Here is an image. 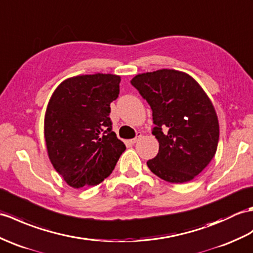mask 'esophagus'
I'll return each mask as SVG.
<instances>
[{"label":"esophagus","instance_id":"obj_1","mask_svg":"<svg viewBox=\"0 0 253 253\" xmlns=\"http://www.w3.org/2000/svg\"><path fill=\"white\" fill-rule=\"evenodd\" d=\"M141 138H142V134H141V133H138L136 138H133V139H131V140H130V142H131L132 144H134L136 142H138V141H139Z\"/></svg>","mask_w":253,"mask_h":253}]
</instances>
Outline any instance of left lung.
<instances>
[{
	"mask_svg": "<svg viewBox=\"0 0 253 253\" xmlns=\"http://www.w3.org/2000/svg\"><path fill=\"white\" fill-rule=\"evenodd\" d=\"M130 82L153 111L152 133L160 142L148 167L170 183L192 181L218 149L219 121L210 98L190 74L173 69L140 73Z\"/></svg>",
	"mask_w": 253,
	"mask_h": 253,
	"instance_id": "8db88e82",
	"label": "left lung"
}]
</instances>
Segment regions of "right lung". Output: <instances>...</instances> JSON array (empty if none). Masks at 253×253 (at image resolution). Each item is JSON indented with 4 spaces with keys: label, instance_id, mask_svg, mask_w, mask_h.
Here are the masks:
<instances>
[{
    "label": "right lung",
    "instance_id": "1",
    "mask_svg": "<svg viewBox=\"0 0 253 253\" xmlns=\"http://www.w3.org/2000/svg\"><path fill=\"white\" fill-rule=\"evenodd\" d=\"M121 76L85 74L64 80L52 92L44 119L49 161L74 189L108 178L126 146L112 131L110 103L119 97Z\"/></svg>",
    "mask_w": 253,
    "mask_h": 253
}]
</instances>
